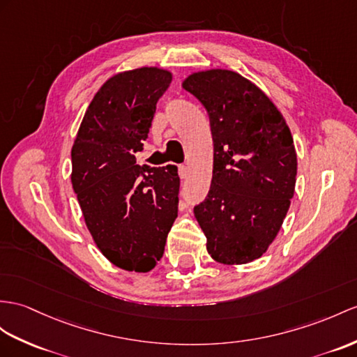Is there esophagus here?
I'll return each instance as SVG.
<instances>
[{"mask_svg": "<svg viewBox=\"0 0 357 357\" xmlns=\"http://www.w3.org/2000/svg\"><path fill=\"white\" fill-rule=\"evenodd\" d=\"M178 176H180V178H186L188 168L185 167V165H178Z\"/></svg>", "mask_w": 357, "mask_h": 357, "instance_id": "34e87169", "label": "esophagus"}]
</instances>
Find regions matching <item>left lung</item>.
<instances>
[{
  "label": "left lung",
  "instance_id": "left-lung-1",
  "mask_svg": "<svg viewBox=\"0 0 357 357\" xmlns=\"http://www.w3.org/2000/svg\"><path fill=\"white\" fill-rule=\"evenodd\" d=\"M181 86L211 118L212 185L194 208L207 253L224 265L250 264L273 244L294 197L291 130L265 92L230 69L192 73Z\"/></svg>",
  "mask_w": 357,
  "mask_h": 357
}]
</instances>
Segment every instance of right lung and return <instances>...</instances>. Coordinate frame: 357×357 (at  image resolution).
<instances>
[{
    "instance_id": "right-lung-1",
    "label": "right lung",
    "mask_w": 357,
    "mask_h": 357,
    "mask_svg": "<svg viewBox=\"0 0 357 357\" xmlns=\"http://www.w3.org/2000/svg\"><path fill=\"white\" fill-rule=\"evenodd\" d=\"M172 74L158 66L118 73L95 93L71 150V181L98 250L126 271L149 273L177 218V167L136 165L155 104Z\"/></svg>"
}]
</instances>
